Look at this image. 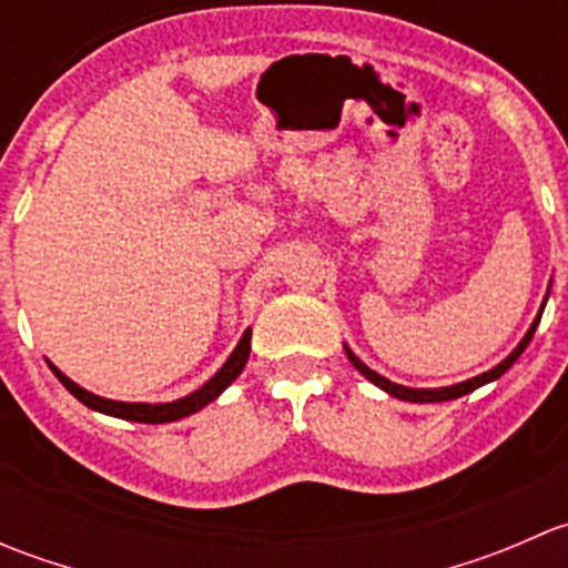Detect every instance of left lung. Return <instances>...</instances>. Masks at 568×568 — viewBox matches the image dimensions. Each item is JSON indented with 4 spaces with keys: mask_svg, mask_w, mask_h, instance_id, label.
<instances>
[{
    "mask_svg": "<svg viewBox=\"0 0 568 568\" xmlns=\"http://www.w3.org/2000/svg\"><path fill=\"white\" fill-rule=\"evenodd\" d=\"M544 302H547V300H544ZM541 311H544V305H541ZM541 311H538V316H536V321H532V324H530V329L525 332V337H523V341H519V346L514 348V352L508 354V357L503 359L500 365H495V368H491V371H486V374H480V376H473V379H467V382H459V385H450V387H434V390H428V387H420V390H415V387L395 385V382L385 379V376H379V374H376V371H371L368 365H365L363 359H359L357 354L352 352V348H348V346H343V348H346V357H348V363H352L354 368H357L359 374L365 376V379H368V382H374V385H376V387H382V390H385V393H390V395H395V398H400V400H412V404H437V400H454V398H459V395H467V393L478 390V387L489 385V382L500 379V376L506 374V371L511 368L514 363H517V359H519V354H523L525 348H528V343H530L532 332H536L538 321H541Z\"/></svg>",
    "mask_w": 568,
    "mask_h": 568,
    "instance_id": "1",
    "label": "left lung"
}]
</instances>
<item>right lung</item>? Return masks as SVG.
I'll use <instances>...</instances> for the list:
<instances>
[{
	"instance_id": "right-lung-1",
	"label": "right lung",
	"mask_w": 568,
	"mask_h": 568,
	"mask_svg": "<svg viewBox=\"0 0 568 568\" xmlns=\"http://www.w3.org/2000/svg\"><path fill=\"white\" fill-rule=\"evenodd\" d=\"M250 337H252V329L244 332L242 341H239V346L233 348L231 357L225 359V365H222V368L216 371V374L211 376V379L205 382L200 390L183 395V398H178V400H170V404H125V400L101 398V395L88 393L84 387H79L77 382L68 379V376L62 374L60 368H54L51 363H49V368L54 371L57 379L62 382V387H65L73 398H79L84 406L101 412V415H112V417H120V420H134V423H173V420H181V417L200 412L205 404H211L214 398H220L225 387H231L233 382H236V376L242 374L244 365H247Z\"/></svg>"
}]
</instances>
